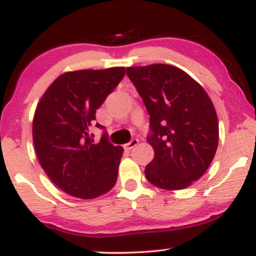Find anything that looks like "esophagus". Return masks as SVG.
I'll use <instances>...</instances> for the list:
<instances>
[{
	"instance_id": "34e87169",
	"label": "esophagus",
	"mask_w": 256,
	"mask_h": 256,
	"mask_svg": "<svg viewBox=\"0 0 256 256\" xmlns=\"http://www.w3.org/2000/svg\"><path fill=\"white\" fill-rule=\"evenodd\" d=\"M138 144V140L137 138H134V140H131V142L126 143V144L124 146V149L125 150H131L132 148H134Z\"/></svg>"
}]
</instances>
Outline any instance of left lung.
<instances>
[{
	"label": "left lung",
	"instance_id": "1",
	"mask_svg": "<svg viewBox=\"0 0 256 256\" xmlns=\"http://www.w3.org/2000/svg\"><path fill=\"white\" fill-rule=\"evenodd\" d=\"M126 74L150 116L154 158L144 170L149 183L182 190L204 174L219 140L216 108L204 88L178 67H128Z\"/></svg>",
	"mask_w": 256,
	"mask_h": 256
}]
</instances>
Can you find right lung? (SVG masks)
<instances>
[{
	"mask_svg": "<svg viewBox=\"0 0 256 256\" xmlns=\"http://www.w3.org/2000/svg\"><path fill=\"white\" fill-rule=\"evenodd\" d=\"M124 76L125 67L66 72L38 102L32 122L38 161L52 183L68 195L95 198L116 185L124 149L110 144L106 134L94 143L89 128L96 110Z\"/></svg>",
	"mask_w": 256,
	"mask_h": 256,
	"instance_id": "add662e5",
	"label": "right lung"
}]
</instances>
